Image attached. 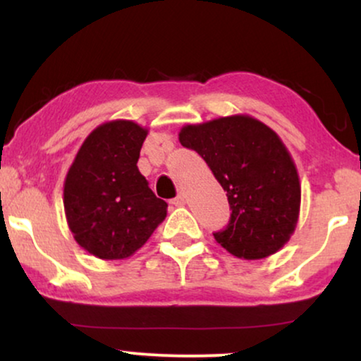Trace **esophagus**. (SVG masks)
<instances>
[{
    "mask_svg": "<svg viewBox=\"0 0 361 361\" xmlns=\"http://www.w3.org/2000/svg\"><path fill=\"white\" fill-rule=\"evenodd\" d=\"M171 204H172V205H176V207H182V205H185V194H184V192H180V194L177 195L176 199H172V200H171Z\"/></svg>",
    "mask_w": 361,
    "mask_h": 361,
    "instance_id": "34e87169",
    "label": "esophagus"
}]
</instances>
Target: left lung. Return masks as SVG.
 <instances>
[{
  "instance_id": "1",
  "label": "left lung",
  "mask_w": 361,
  "mask_h": 361,
  "mask_svg": "<svg viewBox=\"0 0 361 361\" xmlns=\"http://www.w3.org/2000/svg\"><path fill=\"white\" fill-rule=\"evenodd\" d=\"M184 147L204 157L226 190L230 220L216 243L236 258L274 255L294 233L300 209L295 164L279 136L255 118L233 115L179 133Z\"/></svg>"
}]
</instances>
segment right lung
<instances>
[{
  "instance_id": "1",
  "label": "right lung",
  "mask_w": 361,
  "mask_h": 361,
  "mask_svg": "<svg viewBox=\"0 0 361 361\" xmlns=\"http://www.w3.org/2000/svg\"><path fill=\"white\" fill-rule=\"evenodd\" d=\"M146 136L147 130L130 120L103 123L87 136L67 172L68 228L100 259L130 258L167 215V204L136 166Z\"/></svg>"
}]
</instances>
